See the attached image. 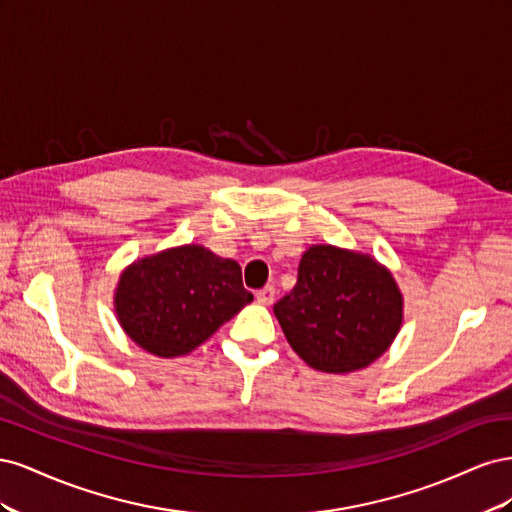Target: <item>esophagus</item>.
Returning <instances> with one entry per match:
<instances>
[{"label":"esophagus","instance_id":"obj_1","mask_svg":"<svg viewBox=\"0 0 512 512\" xmlns=\"http://www.w3.org/2000/svg\"><path fill=\"white\" fill-rule=\"evenodd\" d=\"M256 301L262 305H271L275 301V288L273 286H265L262 290L256 292Z\"/></svg>","mask_w":512,"mask_h":512}]
</instances>
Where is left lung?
I'll return each mask as SVG.
<instances>
[{
	"instance_id": "8db88e82",
	"label": "left lung",
	"mask_w": 512,
	"mask_h": 512,
	"mask_svg": "<svg viewBox=\"0 0 512 512\" xmlns=\"http://www.w3.org/2000/svg\"><path fill=\"white\" fill-rule=\"evenodd\" d=\"M401 292L378 262L333 245L303 254L299 280L273 312L292 350L329 374L367 367L401 327Z\"/></svg>"
}]
</instances>
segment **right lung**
<instances>
[{
    "instance_id": "1",
    "label": "right lung",
    "mask_w": 512,
    "mask_h": 512,
    "mask_svg": "<svg viewBox=\"0 0 512 512\" xmlns=\"http://www.w3.org/2000/svg\"><path fill=\"white\" fill-rule=\"evenodd\" d=\"M252 299L235 260L183 245L123 271L115 309L134 344L170 359L198 348Z\"/></svg>"
}]
</instances>
